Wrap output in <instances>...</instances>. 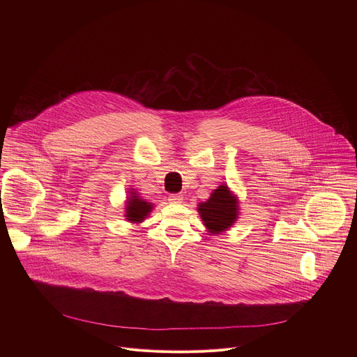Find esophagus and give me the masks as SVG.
<instances>
[{
  "mask_svg": "<svg viewBox=\"0 0 357 357\" xmlns=\"http://www.w3.org/2000/svg\"><path fill=\"white\" fill-rule=\"evenodd\" d=\"M168 200H169L171 203H182V202H183V195H181V193H172V195H169Z\"/></svg>",
  "mask_w": 357,
  "mask_h": 357,
  "instance_id": "obj_1",
  "label": "esophagus"
}]
</instances>
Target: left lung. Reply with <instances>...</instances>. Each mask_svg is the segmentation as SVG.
Returning <instances> with one entry per match:
<instances>
[{
	"instance_id": "1",
	"label": "left lung",
	"mask_w": 357,
	"mask_h": 357,
	"mask_svg": "<svg viewBox=\"0 0 357 357\" xmlns=\"http://www.w3.org/2000/svg\"><path fill=\"white\" fill-rule=\"evenodd\" d=\"M197 213L209 234H222L238 219V197L226 183H222L211 193V197L206 202L199 203Z\"/></svg>"
}]
</instances>
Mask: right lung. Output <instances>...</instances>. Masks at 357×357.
<instances>
[{"instance_id": "add662e5", "label": "right lung", "mask_w": 357, "mask_h": 357, "mask_svg": "<svg viewBox=\"0 0 357 357\" xmlns=\"http://www.w3.org/2000/svg\"><path fill=\"white\" fill-rule=\"evenodd\" d=\"M154 209V203L148 202L146 199H142L139 193L135 189L128 190V196L126 200V213L124 218L130 223H142L149 213Z\"/></svg>"}]
</instances>
